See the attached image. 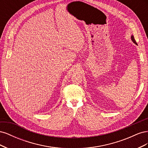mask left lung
Instances as JSON below:
<instances>
[{
	"mask_svg": "<svg viewBox=\"0 0 148 148\" xmlns=\"http://www.w3.org/2000/svg\"><path fill=\"white\" fill-rule=\"evenodd\" d=\"M131 39H132V41L137 45V43H136V41H135V38H134V36H133V35L131 36Z\"/></svg>",
	"mask_w": 148,
	"mask_h": 148,
	"instance_id": "1",
	"label": "left lung"
}]
</instances>
